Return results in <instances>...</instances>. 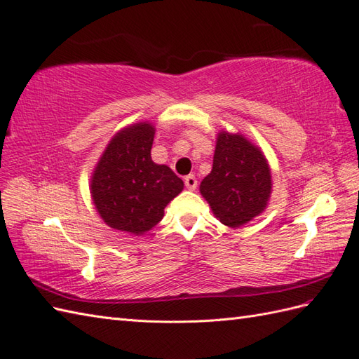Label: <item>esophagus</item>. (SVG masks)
I'll use <instances>...</instances> for the list:
<instances>
[{"mask_svg": "<svg viewBox=\"0 0 359 359\" xmlns=\"http://www.w3.org/2000/svg\"><path fill=\"white\" fill-rule=\"evenodd\" d=\"M185 187L191 191H194L197 188V179L193 176V174H189V176L185 177Z\"/></svg>", "mask_w": 359, "mask_h": 359, "instance_id": "34e87169", "label": "esophagus"}]
</instances>
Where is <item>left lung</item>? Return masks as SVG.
Listing matches in <instances>:
<instances>
[{"label":"left lung","instance_id":"1","mask_svg":"<svg viewBox=\"0 0 359 359\" xmlns=\"http://www.w3.org/2000/svg\"><path fill=\"white\" fill-rule=\"evenodd\" d=\"M271 191V170L262 149L240 133L220 131L212 171L200 183L215 217L229 228L243 226L266 210Z\"/></svg>","mask_w":359,"mask_h":359}]
</instances>
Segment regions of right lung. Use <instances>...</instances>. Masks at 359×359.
Returning <instances> with one entry per match:
<instances>
[{
  "instance_id": "right-lung-1",
  "label": "right lung",
  "mask_w": 359,
  "mask_h": 359,
  "mask_svg": "<svg viewBox=\"0 0 359 359\" xmlns=\"http://www.w3.org/2000/svg\"><path fill=\"white\" fill-rule=\"evenodd\" d=\"M154 127L139 122L116 133L91 176L95 208L108 226L142 236L183 189L170 166L151 161Z\"/></svg>"
}]
</instances>
